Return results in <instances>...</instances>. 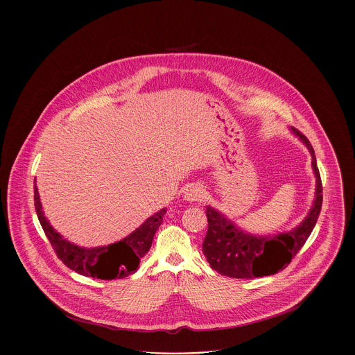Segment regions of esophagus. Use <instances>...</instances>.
<instances>
[{
	"mask_svg": "<svg viewBox=\"0 0 355 355\" xmlns=\"http://www.w3.org/2000/svg\"><path fill=\"white\" fill-rule=\"evenodd\" d=\"M184 198L190 202L200 201L201 198H203L202 186L198 185V184H191V185L187 186L184 191Z\"/></svg>",
	"mask_w": 355,
	"mask_h": 355,
	"instance_id": "esophagus-1",
	"label": "esophagus"
}]
</instances>
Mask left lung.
Instances as JSON below:
<instances>
[{
  "mask_svg": "<svg viewBox=\"0 0 355 355\" xmlns=\"http://www.w3.org/2000/svg\"><path fill=\"white\" fill-rule=\"evenodd\" d=\"M307 146L313 157L311 165L317 177L314 206L304 222L286 234L254 236L238 229L232 220L207 206V233L203 239L202 252L210 268L232 278H258L284 270L297 255L311 234L322 207V181L317 166L315 153L310 141L300 130L291 128Z\"/></svg>",
  "mask_w": 355,
  "mask_h": 355,
  "instance_id": "1",
  "label": "left lung"
}]
</instances>
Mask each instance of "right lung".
<instances>
[{"mask_svg": "<svg viewBox=\"0 0 355 355\" xmlns=\"http://www.w3.org/2000/svg\"><path fill=\"white\" fill-rule=\"evenodd\" d=\"M34 206L37 217L51 242L57 257L69 269L98 279H117L133 274L138 269L141 258L149 252L153 236L162 223V217L166 210L162 209L145 220L132 234L119 242L101 248H78L60 236L42 213L38 189L34 180Z\"/></svg>", "mask_w": 355, "mask_h": 355, "instance_id": "add662e5", "label": "right lung"}]
</instances>
